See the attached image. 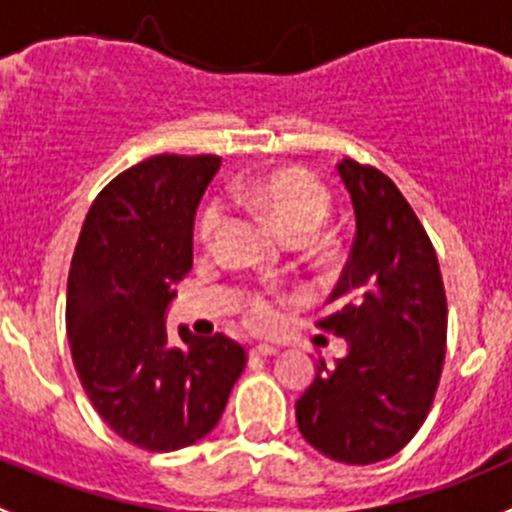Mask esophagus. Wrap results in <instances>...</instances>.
Listing matches in <instances>:
<instances>
[{"label":"esophagus","instance_id":"1","mask_svg":"<svg viewBox=\"0 0 512 512\" xmlns=\"http://www.w3.org/2000/svg\"><path fill=\"white\" fill-rule=\"evenodd\" d=\"M252 356H275L280 349L272 347V344H255V347L250 349Z\"/></svg>","mask_w":512,"mask_h":512}]
</instances>
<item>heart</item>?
Segmentation results:
<instances>
[{
  "label": "heart",
  "mask_w": 512,
  "mask_h": 512,
  "mask_svg": "<svg viewBox=\"0 0 512 512\" xmlns=\"http://www.w3.org/2000/svg\"><path fill=\"white\" fill-rule=\"evenodd\" d=\"M232 198L267 215L294 245H304L307 240H312L332 213V195L324 188L322 180H317L307 170H277V173L250 180V183H237L232 188ZM223 225L225 205L220 200H210L195 227L200 245H213ZM285 302V294L275 292V289L250 292L240 304L242 322L257 332H265V329L275 327L280 319V307Z\"/></svg>",
  "instance_id": "1"
}]
</instances>
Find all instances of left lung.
<instances>
[{"mask_svg": "<svg viewBox=\"0 0 512 512\" xmlns=\"http://www.w3.org/2000/svg\"><path fill=\"white\" fill-rule=\"evenodd\" d=\"M354 203L356 237L317 327L349 342L337 366L317 364L299 396L309 446L349 466L399 453L431 411L446 359L448 307L436 250L409 200L374 165H337Z\"/></svg>", "mask_w": 512, "mask_h": 512, "instance_id": "obj_1", "label": "left lung"}]
</instances>
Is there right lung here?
Masks as SVG:
<instances>
[{"label":"right lung","instance_id":"1","mask_svg":"<svg viewBox=\"0 0 512 512\" xmlns=\"http://www.w3.org/2000/svg\"><path fill=\"white\" fill-rule=\"evenodd\" d=\"M220 156L160 153L123 170L91 203L66 287V334L98 416L143 451L193 446L218 426L247 364L225 334L183 344L165 309L193 267V220Z\"/></svg>","mask_w":512,"mask_h":512}]
</instances>
